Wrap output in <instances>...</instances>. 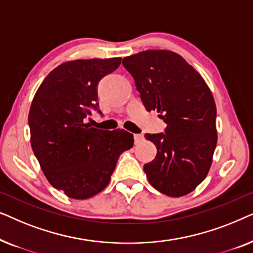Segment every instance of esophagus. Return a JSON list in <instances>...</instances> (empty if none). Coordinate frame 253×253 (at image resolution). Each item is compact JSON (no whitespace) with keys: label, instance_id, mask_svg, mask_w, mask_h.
I'll list each match as a JSON object with an SVG mask.
<instances>
[{"label":"esophagus","instance_id":"obj_1","mask_svg":"<svg viewBox=\"0 0 253 253\" xmlns=\"http://www.w3.org/2000/svg\"><path fill=\"white\" fill-rule=\"evenodd\" d=\"M133 138H134V144H136V145L143 143V141H144V136H143V134H134Z\"/></svg>","mask_w":253,"mask_h":253}]
</instances>
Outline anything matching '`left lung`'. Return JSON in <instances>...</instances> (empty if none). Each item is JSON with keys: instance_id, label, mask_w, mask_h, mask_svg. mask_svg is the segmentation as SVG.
Listing matches in <instances>:
<instances>
[{"instance_id": "obj_1", "label": "left lung", "mask_w": 253, "mask_h": 253, "mask_svg": "<svg viewBox=\"0 0 253 253\" xmlns=\"http://www.w3.org/2000/svg\"><path fill=\"white\" fill-rule=\"evenodd\" d=\"M148 112L167 123L146 133L157 157L144 166L152 186L169 197L192 192L209 174L216 147V106L204 78L181 55L152 49L123 58Z\"/></svg>"}]
</instances>
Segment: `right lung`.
<instances>
[{
	"label": "right lung",
	"mask_w": 253,
	"mask_h": 253,
	"mask_svg": "<svg viewBox=\"0 0 253 253\" xmlns=\"http://www.w3.org/2000/svg\"><path fill=\"white\" fill-rule=\"evenodd\" d=\"M121 57L64 62L50 71L31 103V146L47 181L72 199H88L109 184L117 159L133 146V134L89 127L98 108L96 85Z\"/></svg>",
	"instance_id": "1"
}]
</instances>
